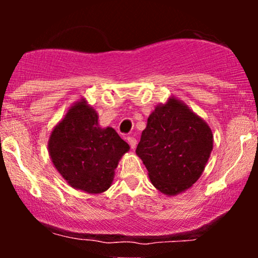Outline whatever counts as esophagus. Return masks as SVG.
I'll list each match as a JSON object with an SVG mask.
<instances>
[{
	"instance_id": "1",
	"label": "esophagus",
	"mask_w": 258,
	"mask_h": 258,
	"mask_svg": "<svg viewBox=\"0 0 258 258\" xmlns=\"http://www.w3.org/2000/svg\"><path fill=\"white\" fill-rule=\"evenodd\" d=\"M127 142H128V144L131 146L132 149H136V147H137V139L135 137H127Z\"/></svg>"
}]
</instances>
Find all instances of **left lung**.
<instances>
[{
	"label": "left lung",
	"instance_id": "1",
	"mask_svg": "<svg viewBox=\"0 0 258 258\" xmlns=\"http://www.w3.org/2000/svg\"><path fill=\"white\" fill-rule=\"evenodd\" d=\"M214 148L211 128L176 97L160 103L149 115L136 154L152 184L167 197L191 188L200 178Z\"/></svg>",
	"mask_w": 258,
	"mask_h": 258
}]
</instances>
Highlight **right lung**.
<instances>
[{
    "instance_id": "obj_1",
    "label": "right lung",
    "mask_w": 258,
    "mask_h": 258,
    "mask_svg": "<svg viewBox=\"0 0 258 258\" xmlns=\"http://www.w3.org/2000/svg\"><path fill=\"white\" fill-rule=\"evenodd\" d=\"M130 146L112 127L98 123V112L81 98L53 127L48 153L55 170L74 189L102 194L112 184L115 168Z\"/></svg>"
}]
</instances>
